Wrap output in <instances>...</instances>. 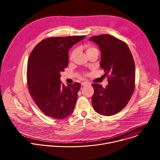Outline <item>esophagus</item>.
I'll list each match as a JSON object with an SVG mask.
<instances>
[{
    "mask_svg": "<svg viewBox=\"0 0 160 160\" xmlns=\"http://www.w3.org/2000/svg\"><path fill=\"white\" fill-rule=\"evenodd\" d=\"M81 84H82V86H85L86 85L89 84V83H88V82H82V83H81Z\"/></svg>",
    "mask_w": 160,
    "mask_h": 160,
    "instance_id": "esophagus-1",
    "label": "esophagus"
}]
</instances>
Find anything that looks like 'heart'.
Segmentation results:
<instances>
[{"label":"heart","mask_w":160,"mask_h":160,"mask_svg":"<svg viewBox=\"0 0 160 160\" xmlns=\"http://www.w3.org/2000/svg\"><path fill=\"white\" fill-rule=\"evenodd\" d=\"M84 48H85V51H86V52H87V55L89 54H90V53L93 52H94V51H98V49L94 46V45H91V44H86V45H84ZM76 54H77V50H76V49H74V50L72 52V53H71V54H70V59L71 60L73 59V58H74L75 56L76 55Z\"/></svg>","instance_id":"obj_1"}]
</instances>
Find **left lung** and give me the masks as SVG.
<instances>
[{
    "label": "left lung",
    "instance_id": "8db88e82",
    "mask_svg": "<svg viewBox=\"0 0 160 160\" xmlns=\"http://www.w3.org/2000/svg\"><path fill=\"white\" fill-rule=\"evenodd\" d=\"M90 40L101 49V67L108 77L105 88L93 83V108L104 116H112L122 111L129 102L135 88V68L127 44L108 34L93 36Z\"/></svg>",
    "mask_w": 160,
    "mask_h": 160
}]
</instances>
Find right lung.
<instances>
[{"label": "right lung", "mask_w": 160, "mask_h": 160, "mask_svg": "<svg viewBox=\"0 0 160 160\" xmlns=\"http://www.w3.org/2000/svg\"><path fill=\"white\" fill-rule=\"evenodd\" d=\"M85 36L45 38L30 54L27 71L29 92L44 115L61 120L71 115L77 100L80 83L66 87L60 73L68 64V51Z\"/></svg>", "instance_id": "right-lung-1"}]
</instances>
